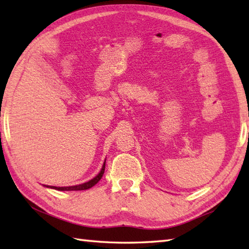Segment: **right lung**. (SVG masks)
<instances>
[{"label":"right lung","instance_id":"1","mask_svg":"<svg viewBox=\"0 0 249 249\" xmlns=\"http://www.w3.org/2000/svg\"><path fill=\"white\" fill-rule=\"evenodd\" d=\"M105 166H106V163H104L102 170H100V172L97 174V176L95 177L94 178H92L91 181H89L87 183H83V184H80V185H76V186H68V187L52 186L51 188L56 189V190H63V192H65V190H86V189L91 188V187L94 186V185H96L99 182V179L103 178L104 172H105ZM47 187H49V186H47Z\"/></svg>","mask_w":249,"mask_h":249}]
</instances>
